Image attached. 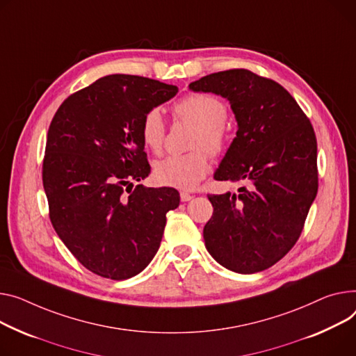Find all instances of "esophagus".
<instances>
[{
  "label": "esophagus",
  "instance_id": "esophagus-1",
  "mask_svg": "<svg viewBox=\"0 0 356 356\" xmlns=\"http://www.w3.org/2000/svg\"><path fill=\"white\" fill-rule=\"evenodd\" d=\"M192 199H193V196L191 193H187V192H181L180 193V200L181 202H188V200H192Z\"/></svg>",
  "mask_w": 356,
  "mask_h": 356
}]
</instances>
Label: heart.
<instances>
[{
	"label": "heart",
	"instance_id": "b5f03b06",
	"mask_svg": "<svg viewBox=\"0 0 356 356\" xmlns=\"http://www.w3.org/2000/svg\"><path fill=\"white\" fill-rule=\"evenodd\" d=\"M227 106L223 100L206 92L188 94L175 106V115L180 120L192 122L199 126V131L192 143L195 152L186 154H172L157 161L154 177L164 186L177 188H193L210 170L211 154H222L227 147ZM140 137L143 145L153 153H160L164 145L165 123L159 108H150L140 124Z\"/></svg>",
	"mask_w": 356,
	"mask_h": 356
}]
</instances>
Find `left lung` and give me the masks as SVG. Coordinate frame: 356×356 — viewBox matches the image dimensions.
I'll use <instances>...</instances> for the list:
<instances>
[{"mask_svg": "<svg viewBox=\"0 0 356 356\" xmlns=\"http://www.w3.org/2000/svg\"><path fill=\"white\" fill-rule=\"evenodd\" d=\"M188 87L227 99L239 127L215 173L239 183V193L207 196L213 216L203 229L206 249L233 272L265 270L295 246L316 197L314 127L288 90L245 68Z\"/></svg>", "mask_w": 356, "mask_h": 356, "instance_id": "obj_1", "label": "left lung"}]
</instances>
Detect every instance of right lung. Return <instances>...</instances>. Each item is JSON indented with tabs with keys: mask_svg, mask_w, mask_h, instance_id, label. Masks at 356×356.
<instances>
[{
	"mask_svg": "<svg viewBox=\"0 0 356 356\" xmlns=\"http://www.w3.org/2000/svg\"><path fill=\"white\" fill-rule=\"evenodd\" d=\"M179 88L147 77L111 74L68 96L56 111L42 160L49 216L79 262L123 280L159 250L172 187H145L150 164L140 137L143 115Z\"/></svg>",
	"mask_w": 356,
	"mask_h": 356,
	"instance_id": "1",
	"label": "right lung"
}]
</instances>
